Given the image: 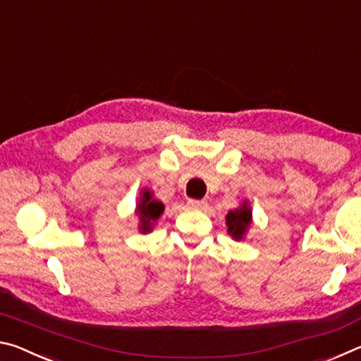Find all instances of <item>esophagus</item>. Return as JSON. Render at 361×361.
Returning a JSON list of instances; mask_svg holds the SVG:
<instances>
[{
    "label": "esophagus",
    "mask_w": 361,
    "mask_h": 361,
    "mask_svg": "<svg viewBox=\"0 0 361 361\" xmlns=\"http://www.w3.org/2000/svg\"><path fill=\"white\" fill-rule=\"evenodd\" d=\"M207 200H189V209L191 210H207Z\"/></svg>",
    "instance_id": "esophagus-1"
}]
</instances>
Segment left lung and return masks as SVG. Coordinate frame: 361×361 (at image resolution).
<instances>
[{
  "instance_id": "obj_1",
  "label": "left lung",
  "mask_w": 361,
  "mask_h": 361,
  "mask_svg": "<svg viewBox=\"0 0 361 361\" xmlns=\"http://www.w3.org/2000/svg\"><path fill=\"white\" fill-rule=\"evenodd\" d=\"M226 226H228V234L235 242L245 239L250 228L253 226V210L247 199L237 209L228 212V215H226Z\"/></svg>"
}]
</instances>
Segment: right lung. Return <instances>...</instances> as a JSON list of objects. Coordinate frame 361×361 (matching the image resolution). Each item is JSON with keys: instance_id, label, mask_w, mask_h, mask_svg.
Wrapping results in <instances>:
<instances>
[{"instance_id": "1", "label": "right lung", "mask_w": 361, "mask_h": 361, "mask_svg": "<svg viewBox=\"0 0 361 361\" xmlns=\"http://www.w3.org/2000/svg\"><path fill=\"white\" fill-rule=\"evenodd\" d=\"M166 205L161 200L154 197V192L148 188H143L140 191V197L135 207V215L138 216V231L142 234H149L154 228L159 218L162 216Z\"/></svg>"}]
</instances>
